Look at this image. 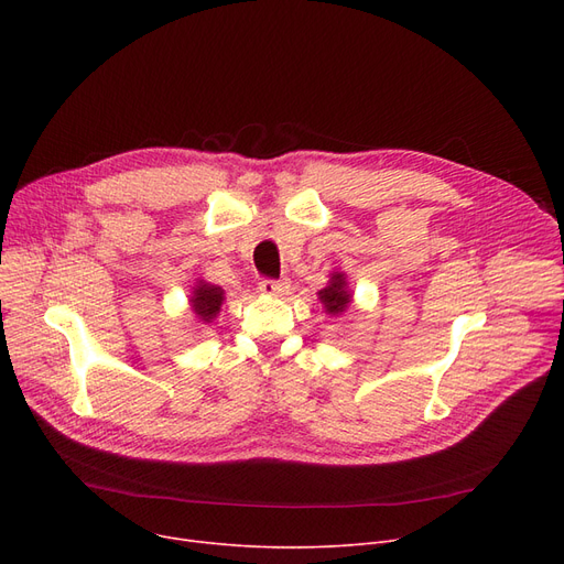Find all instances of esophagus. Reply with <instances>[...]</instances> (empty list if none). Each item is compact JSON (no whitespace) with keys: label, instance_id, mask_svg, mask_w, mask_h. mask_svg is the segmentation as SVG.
Listing matches in <instances>:
<instances>
[{"label":"esophagus","instance_id":"esophagus-1","mask_svg":"<svg viewBox=\"0 0 564 564\" xmlns=\"http://www.w3.org/2000/svg\"><path fill=\"white\" fill-rule=\"evenodd\" d=\"M290 290V283L283 279V281H276V279H262L258 283V292L264 294V297H283V294H288Z\"/></svg>","mask_w":564,"mask_h":564}]
</instances>
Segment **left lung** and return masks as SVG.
Here are the masks:
<instances>
[{"label": "left lung", "instance_id": "1", "mask_svg": "<svg viewBox=\"0 0 564 564\" xmlns=\"http://www.w3.org/2000/svg\"><path fill=\"white\" fill-rule=\"evenodd\" d=\"M317 297L329 315H343L351 304V294L347 290V276L343 272H334L327 288H322L317 292Z\"/></svg>", "mask_w": 564, "mask_h": 564}]
</instances>
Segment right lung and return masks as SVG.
<instances>
[{
	"label": "right lung",
	"mask_w": 564,
	"mask_h": 564,
	"mask_svg": "<svg viewBox=\"0 0 564 564\" xmlns=\"http://www.w3.org/2000/svg\"><path fill=\"white\" fill-rule=\"evenodd\" d=\"M192 311L196 315L198 322L207 324L213 322L224 304V290L219 285L213 283H205V281H196L194 290H192V297H189Z\"/></svg>",
	"instance_id": "add662e5"
}]
</instances>
